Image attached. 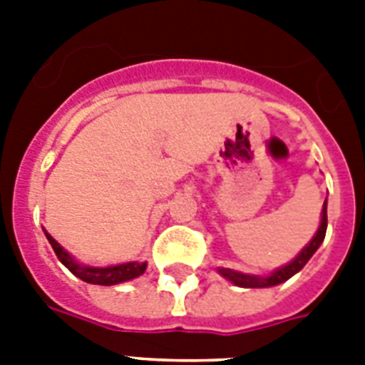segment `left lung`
I'll list each match as a JSON object with an SVG mask.
<instances>
[{
    "instance_id": "1",
    "label": "left lung",
    "mask_w": 365,
    "mask_h": 365,
    "mask_svg": "<svg viewBox=\"0 0 365 365\" xmlns=\"http://www.w3.org/2000/svg\"><path fill=\"white\" fill-rule=\"evenodd\" d=\"M326 229H328V200H324L318 231L314 233L311 242L307 244L305 248L301 250L299 254L295 255L289 263L278 267V269H274V271L269 272V274H248V272L235 271V269H227V267H217L216 271L220 272L225 280L233 282L235 286H240V288H271V286H278V284L286 282L288 278L297 274V272L307 265V261L311 259L312 254H314V252L320 248V244L324 242Z\"/></svg>"
}]
</instances>
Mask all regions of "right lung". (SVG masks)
Wrapping results in <instances>:
<instances>
[{
	"instance_id": "1",
	"label": "right lung",
	"mask_w": 365,
	"mask_h": 365,
	"mask_svg": "<svg viewBox=\"0 0 365 365\" xmlns=\"http://www.w3.org/2000/svg\"><path fill=\"white\" fill-rule=\"evenodd\" d=\"M45 231V229H43ZM45 237L53 246L54 254L60 259V263L68 267L77 278H81L83 282L88 284H100V286H113V284L128 282L132 278L142 277L143 271L148 269V261H126V263H117V265H108V267H94V265H85L81 261H77L73 255L60 246L51 235L45 231Z\"/></svg>"
}]
</instances>
